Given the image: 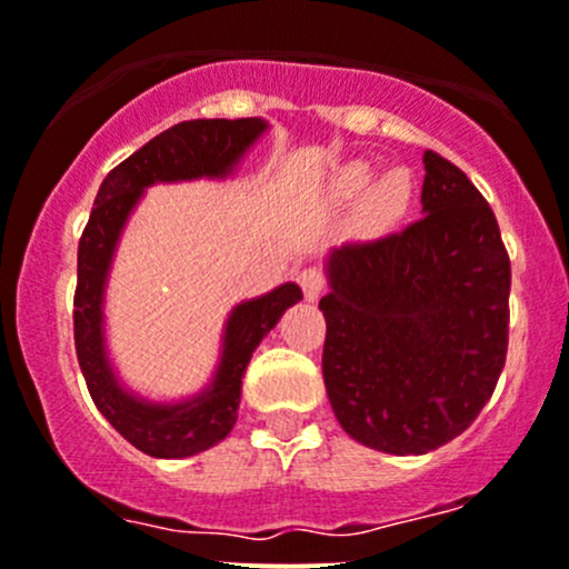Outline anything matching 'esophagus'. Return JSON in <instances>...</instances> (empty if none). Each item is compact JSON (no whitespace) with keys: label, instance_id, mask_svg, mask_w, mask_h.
Listing matches in <instances>:
<instances>
[{"label":"esophagus","instance_id":"34e87169","mask_svg":"<svg viewBox=\"0 0 569 569\" xmlns=\"http://www.w3.org/2000/svg\"><path fill=\"white\" fill-rule=\"evenodd\" d=\"M297 280H300V286H302V291H306L308 302L319 300V295L325 291V274L319 272V269H302V272L297 274Z\"/></svg>","mask_w":569,"mask_h":569}]
</instances>
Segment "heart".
I'll list each match as a JSON object with an SVG mask.
<instances>
[{
  "instance_id": "1",
  "label": "heart",
  "mask_w": 569,
  "mask_h": 569,
  "mask_svg": "<svg viewBox=\"0 0 569 569\" xmlns=\"http://www.w3.org/2000/svg\"><path fill=\"white\" fill-rule=\"evenodd\" d=\"M336 194L341 200H361V230L372 239L391 233L408 217L417 197V183L406 167H391L378 174V167L369 161H352L339 169L333 180Z\"/></svg>"
}]
</instances>
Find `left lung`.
Listing matches in <instances>:
<instances>
[{
    "mask_svg": "<svg viewBox=\"0 0 569 569\" xmlns=\"http://www.w3.org/2000/svg\"><path fill=\"white\" fill-rule=\"evenodd\" d=\"M422 219L325 261L322 375L356 442L422 456L465 433L492 397L509 347L511 267L498 219L425 150Z\"/></svg>",
    "mask_w": 569,
    "mask_h": 569,
    "instance_id": "left-lung-1",
    "label": "left lung"
}]
</instances>
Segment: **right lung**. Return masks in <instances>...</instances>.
<instances>
[{
  "mask_svg": "<svg viewBox=\"0 0 569 569\" xmlns=\"http://www.w3.org/2000/svg\"><path fill=\"white\" fill-rule=\"evenodd\" d=\"M267 130L269 121L261 116L194 119L169 127L102 180L82 230L74 295L77 361L102 417L132 448L156 459H189L233 431L247 363L286 308L302 300V291L297 283H283L241 300L228 313L211 380L183 400H150L121 383L104 336V291L119 239L150 186L230 178Z\"/></svg>",
  "mask_w": 569,
  "mask_h": 569,
  "instance_id": "add662e5",
  "label": "right lung"
}]
</instances>
